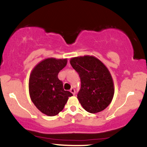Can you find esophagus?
<instances>
[{"label":"esophagus","instance_id":"esophagus-1","mask_svg":"<svg viewBox=\"0 0 147 147\" xmlns=\"http://www.w3.org/2000/svg\"><path fill=\"white\" fill-rule=\"evenodd\" d=\"M70 92H71V93H72V94H73V95H75V89H74V88H71V89H70Z\"/></svg>","mask_w":147,"mask_h":147}]
</instances>
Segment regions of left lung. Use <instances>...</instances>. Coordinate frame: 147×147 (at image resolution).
<instances>
[{
	"mask_svg": "<svg viewBox=\"0 0 147 147\" xmlns=\"http://www.w3.org/2000/svg\"><path fill=\"white\" fill-rule=\"evenodd\" d=\"M69 62L81 80L78 98L84 109L91 113L104 110L115 92L112 77L106 65L92 55L75 57Z\"/></svg>",
	"mask_w": 147,
	"mask_h": 147,
	"instance_id": "1",
	"label": "left lung"
}]
</instances>
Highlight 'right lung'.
I'll list each match as a JSON object with an SVG mask.
<instances>
[{"instance_id":"right-lung-1","label":"right lung","mask_w":147,"mask_h":147,"mask_svg":"<svg viewBox=\"0 0 147 147\" xmlns=\"http://www.w3.org/2000/svg\"><path fill=\"white\" fill-rule=\"evenodd\" d=\"M67 59L46 58L32 69L29 76V92L31 100L41 113L54 116L63 110L72 94L63 89L58 78L67 65Z\"/></svg>"}]
</instances>
